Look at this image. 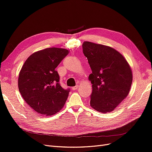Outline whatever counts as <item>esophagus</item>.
Instances as JSON below:
<instances>
[{"mask_svg":"<svg viewBox=\"0 0 152 152\" xmlns=\"http://www.w3.org/2000/svg\"><path fill=\"white\" fill-rule=\"evenodd\" d=\"M78 87H79L78 86H75V87H72V90H73V91L77 90V89H78Z\"/></svg>","mask_w":152,"mask_h":152,"instance_id":"obj_1","label":"esophagus"}]
</instances>
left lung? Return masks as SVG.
<instances>
[{"label": "left lung", "mask_w": 152, "mask_h": 152, "mask_svg": "<svg viewBox=\"0 0 152 152\" xmlns=\"http://www.w3.org/2000/svg\"><path fill=\"white\" fill-rule=\"evenodd\" d=\"M82 49L92 70L89 76L93 84L91 107L103 113L112 112L130 91L132 72L129 64L107 45L85 41Z\"/></svg>", "instance_id": "obj_1"}]
</instances>
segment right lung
<instances>
[{
    "label": "right lung",
    "mask_w": 152,
    "mask_h": 152,
    "mask_svg": "<svg viewBox=\"0 0 152 152\" xmlns=\"http://www.w3.org/2000/svg\"><path fill=\"white\" fill-rule=\"evenodd\" d=\"M68 50L50 48L35 52L27 58L18 77V89L30 107L39 114L50 116L63 108L70 89L59 83L56 68Z\"/></svg>",
    "instance_id": "add662e5"
}]
</instances>
